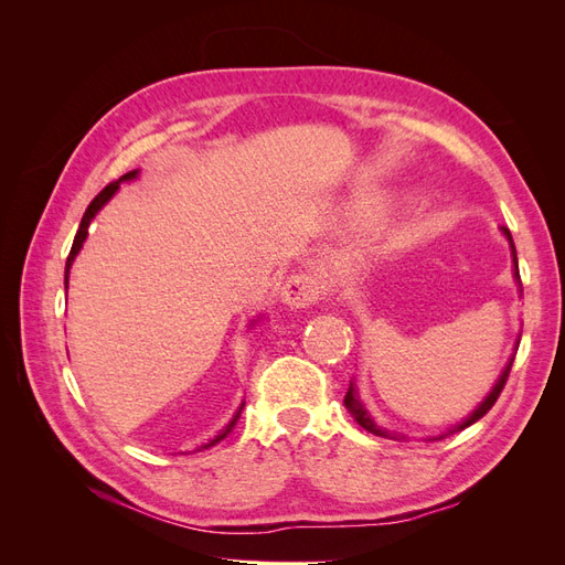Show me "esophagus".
Returning a JSON list of instances; mask_svg holds the SVG:
<instances>
[{"label": "esophagus", "instance_id": "1", "mask_svg": "<svg viewBox=\"0 0 565 565\" xmlns=\"http://www.w3.org/2000/svg\"><path fill=\"white\" fill-rule=\"evenodd\" d=\"M280 297L287 309H309L322 297V282L311 273H297L285 280Z\"/></svg>", "mask_w": 565, "mask_h": 565}]
</instances>
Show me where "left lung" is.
I'll return each instance as SVG.
<instances>
[{
    "label": "left lung",
    "mask_w": 565,
    "mask_h": 565,
    "mask_svg": "<svg viewBox=\"0 0 565 565\" xmlns=\"http://www.w3.org/2000/svg\"><path fill=\"white\" fill-rule=\"evenodd\" d=\"M504 231V235H507V241H509V245H511V252H514V278L521 282V276H519V262H516V247H514V241H511V233L507 231V228H502ZM523 292V289H521ZM511 363H514V355L509 358V363H507V367L502 370V374H500V380L494 382V386H492V391L488 393V396L481 401V405H478L473 413L465 419V422H459L457 426H452L450 431H446V434H440V436H436V438H429V440H440V438H446L448 434H455V431H461V429H467V426H471L473 422H478L481 419L488 409L494 405V401L500 398V393H502V388H504V384H507V377H509V372H511ZM344 405H347V409L349 413L353 415V419L363 426L365 431H370V434H374V436H384V438H398V436H393V434H388L386 429H382V426H377L374 424V419L370 417V413L365 409V405L361 403V398H358V391H355V384L351 382L349 384V391H347V396H344Z\"/></svg>",
    "instance_id": "left-lung-1"
}]
</instances>
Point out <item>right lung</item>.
<instances>
[{"instance_id":"right-lung-1","label":"right lung","mask_w":565,"mask_h":565,"mask_svg":"<svg viewBox=\"0 0 565 565\" xmlns=\"http://www.w3.org/2000/svg\"><path fill=\"white\" fill-rule=\"evenodd\" d=\"M136 174H139V169H134V172H127L125 177H119L117 181H113V183H108L104 191H100L92 202H89V207H87V212H84V216H82V224H79V228H77V235H75V241H73V249H71V254H67V262H65V292H67V276H71V266H73V262H75V256L79 254V249H82V245H84V241H87V235H89V224H92V218L98 214V210L104 207V204L117 193V188H119V183L122 181H131V179H136ZM243 407H245V403L237 407V413L233 415V419L226 424V429L221 431L218 436H214L210 443H204V446H200V450H207V448H212V446H216L218 440H224L231 431H233V426L237 424V419H241V413H243Z\"/></svg>"}]
</instances>
